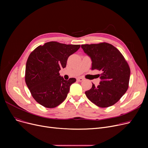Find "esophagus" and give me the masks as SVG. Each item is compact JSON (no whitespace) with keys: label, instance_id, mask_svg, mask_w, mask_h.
Returning a JSON list of instances; mask_svg holds the SVG:
<instances>
[{"label":"esophagus","instance_id":"34e87169","mask_svg":"<svg viewBox=\"0 0 148 148\" xmlns=\"http://www.w3.org/2000/svg\"><path fill=\"white\" fill-rule=\"evenodd\" d=\"M84 79L83 78H82V77H78V78L77 79V80L79 81V82H82L83 81Z\"/></svg>","mask_w":148,"mask_h":148}]
</instances>
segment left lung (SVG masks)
Masks as SVG:
<instances>
[{"instance_id": "8db88e82", "label": "left lung", "mask_w": 148, "mask_h": 148, "mask_svg": "<svg viewBox=\"0 0 148 148\" xmlns=\"http://www.w3.org/2000/svg\"><path fill=\"white\" fill-rule=\"evenodd\" d=\"M81 47L92 60V70L101 72L99 84L85 92L88 98L100 107L114 105L128 88L130 68L121 53L107 42L83 44Z\"/></svg>"}]
</instances>
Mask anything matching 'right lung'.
<instances>
[{
	"label": "right lung",
	"instance_id": "obj_1",
	"mask_svg": "<svg viewBox=\"0 0 148 148\" xmlns=\"http://www.w3.org/2000/svg\"><path fill=\"white\" fill-rule=\"evenodd\" d=\"M80 47V45L51 41L38 46L30 54L25 82L37 103L47 108H54L65 99L70 86L76 79L65 80L59 72L61 68L66 67L68 57Z\"/></svg>",
	"mask_w": 148,
	"mask_h": 148
}]
</instances>
